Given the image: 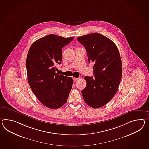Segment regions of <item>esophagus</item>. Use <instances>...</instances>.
Listing matches in <instances>:
<instances>
[{"mask_svg":"<svg viewBox=\"0 0 149 149\" xmlns=\"http://www.w3.org/2000/svg\"><path fill=\"white\" fill-rule=\"evenodd\" d=\"M79 78H78V77H73V81L75 82V81H76L77 80H78Z\"/></svg>","mask_w":149,"mask_h":149,"instance_id":"1","label":"esophagus"}]
</instances>
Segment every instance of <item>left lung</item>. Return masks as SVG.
<instances>
[{"instance_id": "obj_1", "label": "left lung", "mask_w": 149, "mask_h": 149, "mask_svg": "<svg viewBox=\"0 0 149 149\" xmlns=\"http://www.w3.org/2000/svg\"><path fill=\"white\" fill-rule=\"evenodd\" d=\"M77 40L86 48L89 62L94 63V77L84 76L87 85L82 95L88 105L98 108L108 103L118 90L122 75L120 53L113 41L100 33L79 36Z\"/></svg>"}]
</instances>
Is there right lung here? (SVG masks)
I'll use <instances>...</instances> for the list:
<instances>
[{
	"mask_svg": "<svg viewBox=\"0 0 149 149\" xmlns=\"http://www.w3.org/2000/svg\"><path fill=\"white\" fill-rule=\"evenodd\" d=\"M74 38L49 34L33 42L26 58L27 80L40 102L50 109L66 103L73 86V79L55 73V65L62 61V48Z\"/></svg>",
	"mask_w": 149,
	"mask_h": 149,
	"instance_id": "1",
	"label": "right lung"
}]
</instances>
